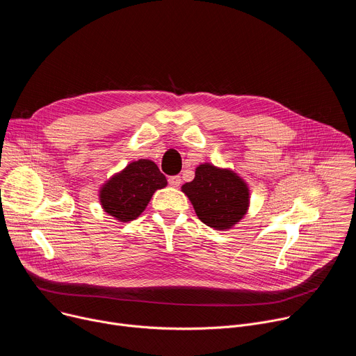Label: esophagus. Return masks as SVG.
<instances>
[{
  "mask_svg": "<svg viewBox=\"0 0 356 356\" xmlns=\"http://www.w3.org/2000/svg\"><path fill=\"white\" fill-rule=\"evenodd\" d=\"M168 181H169V184H170L172 187H179L180 183H181V179H180V176H170V177L168 179Z\"/></svg>",
  "mask_w": 356,
  "mask_h": 356,
  "instance_id": "obj_1",
  "label": "esophagus"
}]
</instances>
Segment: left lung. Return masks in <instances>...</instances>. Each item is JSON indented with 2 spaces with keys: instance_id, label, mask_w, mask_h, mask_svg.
I'll return each mask as SVG.
<instances>
[{
  "instance_id": "left-lung-1",
  "label": "left lung",
  "mask_w": 356,
  "mask_h": 356,
  "mask_svg": "<svg viewBox=\"0 0 356 356\" xmlns=\"http://www.w3.org/2000/svg\"><path fill=\"white\" fill-rule=\"evenodd\" d=\"M197 217L206 225L224 231L238 224L249 207L248 184L235 172L211 163L197 166L193 181L181 186Z\"/></svg>"
}]
</instances>
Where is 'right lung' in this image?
I'll return each instance as SVG.
<instances>
[{
	"instance_id": "add662e5",
	"label": "right lung",
	"mask_w": 356,
	"mask_h": 356,
	"mask_svg": "<svg viewBox=\"0 0 356 356\" xmlns=\"http://www.w3.org/2000/svg\"><path fill=\"white\" fill-rule=\"evenodd\" d=\"M166 184L168 180L155 162L139 159L103 184L99 190L101 207L121 222L136 220L154 193Z\"/></svg>"
}]
</instances>
